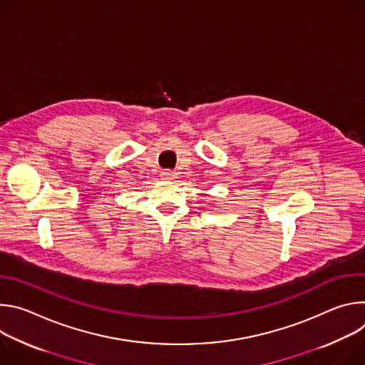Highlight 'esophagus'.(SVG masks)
<instances>
[{
    "label": "esophagus",
    "instance_id": "obj_1",
    "mask_svg": "<svg viewBox=\"0 0 365 365\" xmlns=\"http://www.w3.org/2000/svg\"><path fill=\"white\" fill-rule=\"evenodd\" d=\"M162 179H165V180H173L175 179V172H172V170H163L162 172Z\"/></svg>",
    "mask_w": 365,
    "mask_h": 365
}]
</instances>
